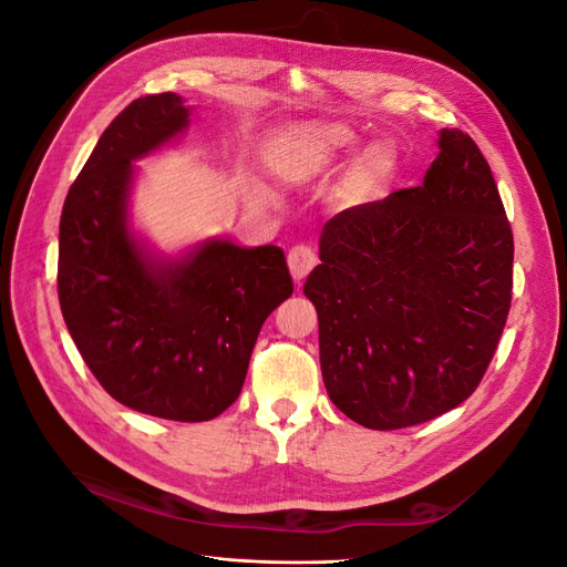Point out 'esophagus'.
<instances>
[{
    "mask_svg": "<svg viewBox=\"0 0 567 567\" xmlns=\"http://www.w3.org/2000/svg\"><path fill=\"white\" fill-rule=\"evenodd\" d=\"M288 269H290V277L296 281H302L307 274H310L317 265V255L310 246H293L288 250Z\"/></svg>",
    "mask_w": 567,
    "mask_h": 567,
    "instance_id": "1",
    "label": "esophagus"
}]
</instances>
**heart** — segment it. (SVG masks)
Masks as SVG:
<instances>
[{"label":"heart","mask_w":567,"mask_h":567,"mask_svg":"<svg viewBox=\"0 0 567 567\" xmlns=\"http://www.w3.org/2000/svg\"><path fill=\"white\" fill-rule=\"evenodd\" d=\"M359 144V134L342 123H307L274 140L267 163L281 179L305 182L329 173ZM398 167V153L388 142H373L350 163L342 188L354 198H371L390 182ZM252 198L267 203L262 186H252Z\"/></svg>","instance_id":"heart-1"}]
</instances>
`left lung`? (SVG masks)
Returning a JSON list of instances; mask_svg holds the SVG:
<instances>
[{
	"label": "left lung",
	"instance_id": "left-lung-1",
	"mask_svg": "<svg viewBox=\"0 0 567 567\" xmlns=\"http://www.w3.org/2000/svg\"><path fill=\"white\" fill-rule=\"evenodd\" d=\"M421 186L323 225L305 281L331 402L371 431L433 421L483 381L511 310L513 234L466 132L442 130Z\"/></svg>",
	"mask_w": 567,
	"mask_h": 567
}]
</instances>
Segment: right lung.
Here are the masks:
<instances>
[{"mask_svg":"<svg viewBox=\"0 0 567 567\" xmlns=\"http://www.w3.org/2000/svg\"><path fill=\"white\" fill-rule=\"evenodd\" d=\"M175 92L134 99L65 196L59 302L84 364L113 400L198 423L241 394L265 319L293 293L284 250L205 241L158 260L127 225L132 163L188 125Z\"/></svg>","mask_w":567,"mask_h":567,"instance_id":"right-lung-1","label":"right lung"}]
</instances>
